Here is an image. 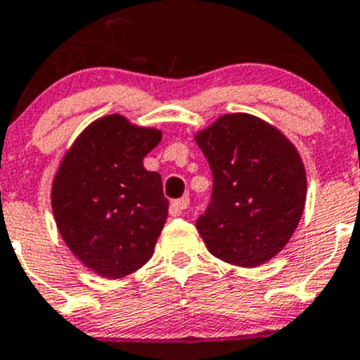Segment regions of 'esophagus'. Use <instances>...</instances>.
<instances>
[{
    "mask_svg": "<svg viewBox=\"0 0 360 360\" xmlns=\"http://www.w3.org/2000/svg\"><path fill=\"white\" fill-rule=\"evenodd\" d=\"M188 205H190L188 198H181V199H176V201H172V205H170L172 214H176V215L184 214V210L188 208Z\"/></svg>",
    "mask_w": 360,
    "mask_h": 360,
    "instance_id": "1",
    "label": "esophagus"
}]
</instances>
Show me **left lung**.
<instances>
[{
  "label": "left lung",
  "instance_id": "8db88e82",
  "mask_svg": "<svg viewBox=\"0 0 360 360\" xmlns=\"http://www.w3.org/2000/svg\"><path fill=\"white\" fill-rule=\"evenodd\" d=\"M193 139L214 176L199 236L221 261L261 266L288 245L304 212L301 155L279 128L245 112L221 115Z\"/></svg>",
  "mask_w": 360,
  "mask_h": 360
}]
</instances>
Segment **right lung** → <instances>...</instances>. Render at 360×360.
<instances>
[{"label":"right lung","mask_w":360,"mask_h":360,"mask_svg":"<svg viewBox=\"0 0 360 360\" xmlns=\"http://www.w3.org/2000/svg\"><path fill=\"white\" fill-rule=\"evenodd\" d=\"M161 137L121 114L103 115L59 162L50 192L56 226L72 254L106 279L146 264L167 223L161 176L143 167Z\"/></svg>","instance_id":"add662e5"}]
</instances>
